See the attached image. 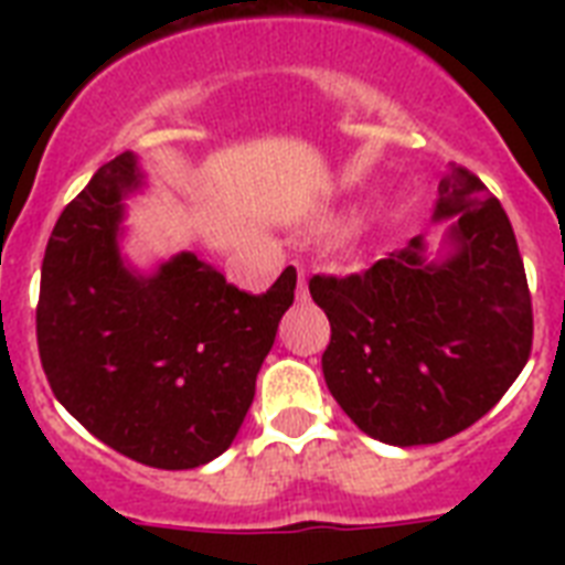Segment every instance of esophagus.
<instances>
[{"instance_id":"obj_1","label":"esophagus","mask_w":565,"mask_h":565,"mask_svg":"<svg viewBox=\"0 0 565 565\" xmlns=\"http://www.w3.org/2000/svg\"><path fill=\"white\" fill-rule=\"evenodd\" d=\"M296 299H308V278L299 269V278H296Z\"/></svg>"}]
</instances>
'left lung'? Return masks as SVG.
Wrapping results in <instances>:
<instances>
[{
  "instance_id": "left-lung-1",
  "label": "left lung",
  "mask_w": 565,
  "mask_h": 565,
  "mask_svg": "<svg viewBox=\"0 0 565 565\" xmlns=\"http://www.w3.org/2000/svg\"><path fill=\"white\" fill-rule=\"evenodd\" d=\"M437 257L413 237L363 275L310 278L331 322L322 375L345 416L386 446H430L481 419L531 354L534 313L516 234L463 167L439 179Z\"/></svg>"
}]
</instances>
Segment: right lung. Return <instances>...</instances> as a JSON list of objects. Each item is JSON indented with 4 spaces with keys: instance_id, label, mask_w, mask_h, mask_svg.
I'll return each mask as SVG.
<instances>
[{
    "instance_id": "add662e5",
    "label": "right lung",
    "mask_w": 565,
    "mask_h": 565,
    "mask_svg": "<svg viewBox=\"0 0 565 565\" xmlns=\"http://www.w3.org/2000/svg\"><path fill=\"white\" fill-rule=\"evenodd\" d=\"M143 188L137 154L122 152L57 216L40 273V363L57 402L105 446L154 469H195L237 437L296 269L264 296L193 252L140 273L119 243L126 199Z\"/></svg>"
}]
</instances>
